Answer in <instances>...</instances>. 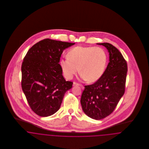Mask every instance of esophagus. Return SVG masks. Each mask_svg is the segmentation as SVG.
<instances>
[{
	"instance_id": "obj_1",
	"label": "esophagus",
	"mask_w": 149,
	"mask_h": 149,
	"mask_svg": "<svg viewBox=\"0 0 149 149\" xmlns=\"http://www.w3.org/2000/svg\"><path fill=\"white\" fill-rule=\"evenodd\" d=\"M73 86H81V89H84V86H83V85H80L79 84L77 83H75V82H74V83H73Z\"/></svg>"
}]
</instances>
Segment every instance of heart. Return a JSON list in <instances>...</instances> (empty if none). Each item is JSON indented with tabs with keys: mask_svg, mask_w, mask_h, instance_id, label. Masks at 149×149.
Masks as SVG:
<instances>
[{
	"mask_svg": "<svg viewBox=\"0 0 149 149\" xmlns=\"http://www.w3.org/2000/svg\"><path fill=\"white\" fill-rule=\"evenodd\" d=\"M107 56L105 50L99 47L77 46L67 54V57L60 61L65 77L71 79L78 71L80 78L88 83L98 81L106 68Z\"/></svg>",
	"mask_w": 149,
	"mask_h": 149,
	"instance_id": "obj_1",
	"label": "heart"
}]
</instances>
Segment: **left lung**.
Instances as JSON below:
<instances>
[{"label":"left lung","instance_id":"1","mask_svg":"<svg viewBox=\"0 0 149 149\" xmlns=\"http://www.w3.org/2000/svg\"><path fill=\"white\" fill-rule=\"evenodd\" d=\"M97 44L106 47L109 61L102 77L92 85L84 86L80 103L88 117L99 120L113 112L124 94L127 65L119 50L112 45Z\"/></svg>","mask_w":149,"mask_h":149}]
</instances>
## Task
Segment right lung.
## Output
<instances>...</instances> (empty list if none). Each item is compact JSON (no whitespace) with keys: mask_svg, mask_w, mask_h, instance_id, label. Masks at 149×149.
Returning <instances> with one entry per match:
<instances>
[{"mask_svg":"<svg viewBox=\"0 0 149 149\" xmlns=\"http://www.w3.org/2000/svg\"><path fill=\"white\" fill-rule=\"evenodd\" d=\"M75 43L45 39L28 51L22 65V88L32 110L48 117L60 109L72 82L66 81L59 64L65 49Z\"/></svg>","mask_w":149,"mask_h":149,"instance_id":"right-lung-1","label":"right lung"}]
</instances>
